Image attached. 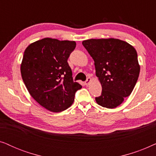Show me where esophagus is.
Returning a JSON list of instances; mask_svg holds the SVG:
<instances>
[{
    "label": "esophagus",
    "mask_w": 156,
    "mask_h": 156,
    "mask_svg": "<svg viewBox=\"0 0 156 156\" xmlns=\"http://www.w3.org/2000/svg\"><path fill=\"white\" fill-rule=\"evenodd\" d=\"M91 82V79L90 77H88L87 79V80L85 81V84H86L87 86V85L89 84V83H90Z\"/></svg>",
    "instance_id": "34e87169"
}]
</instances>
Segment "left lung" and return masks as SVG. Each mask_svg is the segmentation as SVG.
Segmentation results:
<instances>
[{
    "label": "left lung",
    "instance_id": "obj_1",
    "mask_svg": "<svg viewBox=\"0 0 156 156\" xmlns=\"http://www.w3.org/2000/svg\"><path fill=\"white\" fill-rule=\"evenodd\" d=\"M82 44L94 61L96 75L102 87L96 97L99 105L114 108L131 94L137 82L140 65L135 48L123 40L90 39Z\"/></svg>",
    "mask_w": 156,
    "mask_h": 156
}]
</instances>
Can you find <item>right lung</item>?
Here are the masks:
<instances>
[{"label": "right lung", "instance_id": "1", "mask_svg": "<svg viewBox=\"0 0 156 156\" xmlns=\"http://www.w3.org/2000/svg\"><path fill=\"white\" fill-rule=\"evenodd\" d=\"M76 42L43 38L25 49L20 72L32 97L46 109L61 112L73 104L75 92L82 88L73 82L67 62Z\"/></svg>", "mask_w": 156, "mask_h": 156}]
</instances>
